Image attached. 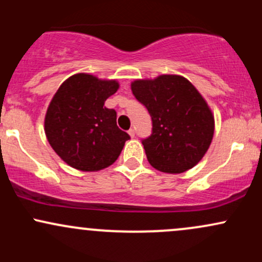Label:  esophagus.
<instances>
[{
	"instance_id": "1",
	"label": "esophagus",
	"mask_w": 262,
	"mask_h": 262,
	"mask_svg": "<svg viewBox=\"0 0 262 262\" xmlns=\"http://www.w3.org/2000/svg\"><path fill=\"white\" fill-rule=\"evenodd\" d=\"M128 134L130 135L132 138H134V137H135V130H134L133 128H132V129H129V130H128Z\"/></svg>"
}]
</instances>
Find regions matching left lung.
Instances as JSON below:
<instances>
[{
  "mask_svg": "<svg viewBox=\"0 0 262 262\" xmlns=\"http://www.w3.org/2000/svg\"><path fill=\"white\" fill-rule=\"evenodd\" d=\"M132 92L151 117V134L141 139L150 165L180 173L198 164L212 141L214 118L196 87L182 76L161 75L134 81Z\"/></svg>",
  "mask_w": 262,
  "mask_h": 262,
  "instance_id": "left-lung-1",
  "label": "left lung"
}]
</instances>
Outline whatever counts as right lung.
<instances>
[{"mask_svg":"<svg viewBox=\"0 0 262 262\" xmlns=\"http://www.w3.org/2000/svg\"><path fill=\"white\" fill-rule=\"evenodd\" d=\"M117 81L87 74L69 77L54 95L45 116V134L66 164L98 171L118 159L128 133L117 125V112L104 107L118 90Z\"/></svg>","mask_w":262,"mask_h":262,"instance_id":"right-lung-1","label":"right lung"}]
</instances>
